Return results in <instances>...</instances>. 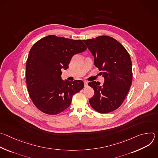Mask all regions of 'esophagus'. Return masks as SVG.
<instances>
[{
	"label": "esophagus",
	"instance_id": "obj_1",
	"mask_svg": "<svg viewBox=\"0 0 158 158\" xmlns=\"http://www.w3.org/2000/svg\"><path fill=\"white\" fill-rule=\"evenodd\" d=\"M87 84H88V82L86 81H84V86L86 87V86L87 85Z\"/></svg>",
	"mask_w": 158,
	"mask_h": 158
}]
</instances>
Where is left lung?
<instances>
[{"label":"left lung","instance_id":"8db88e82","mask_svg":"<svg viewBox=\"0 0 158 158\" xmlns=\"http://www.w3.org/2000/svg\"><path fill=\"white\" fill-rule=\"evenodd\" d=\"M94 58V64L104 82H89L94 95L89 99L91 107L104 114L118 109L125 99L132 79V62L126 49L114 38L102 35L83 40Z\"/></svg>","mask_w":158,"mask_h":158}]
</instances>
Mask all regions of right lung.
Returning a JSON list of instances; mask_svg holds the SVG:
<instances>
[{"instance_id": "obj_1", "label": "right lung", "mask_w": 158, "mask_h": 158, "mask_svg": "<svg viewBox=\"0 0 158 158\" xmlns=\"http://www.w3.org/2000/svg\"><path fill=\"white\" fill-rule=\"evenodd\" d=\"M87 49L81 40L50 35L35 42L26 64V82L30 98L44 113H60L71 104L73 96L84 87V82L62 80L61 69L69 68L71 58Z\"/></svg>"}]
</instances>
